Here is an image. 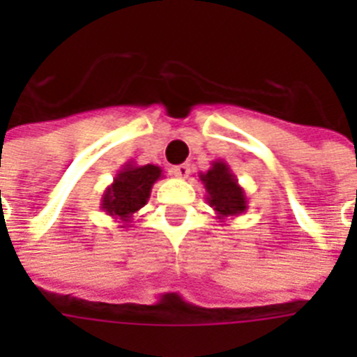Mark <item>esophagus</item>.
Instances as JSON below:
<instances>
[{"label":"esophagus","instance_id":"obj_1","mask_svg":"<svg viewBox=\"0 0 357 357\" xmlns=\"http://www.w3.org/2000/svg\"><path fill=\"white\" fill-rule=\"evenodd\" d=\"M172 174L176 176V178H189V174H190V167L187 165V162H183V165H178V167H174L172 168Z\"/></svg>","mask_w":357,"mask_h":357}]
</instances>
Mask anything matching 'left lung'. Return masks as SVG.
<instances>
[{"label": "left lung", "instance_id": "1", "mask_svg": "<svg viewBox=\"0 0 357 357\" xmlns=\"http://www.w3.org/2000/svg\"><path fill=\"white\" fill-rule=\"evenodd\" d=\"M200 181L206 189V200L217 215V220L224 222L226 218H235L248 209L246 192L238 185V179L228 162L213 161L207 172H200Z\"/></svg>", "mask_w": 357, "mask_h": 357}]
</instances>
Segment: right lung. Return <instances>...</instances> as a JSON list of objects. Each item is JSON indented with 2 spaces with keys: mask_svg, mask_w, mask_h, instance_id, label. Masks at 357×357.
Instances as JSON below:
<instances>
[{
  "mask_svg": "<svg viewBox=\"0 0 357 357\" xmlns=\"http://www.w3.org/2000/svg\"><path fill=\"white\" fill-rule=\"evenodd\" d=\"M162 178V168L157 165H137L126 162L114 176L113 183L103 190L102 209L109 217L119 220V228H129L135 213L148 204L151 187Z\"/></svg>",
  "mask_w": 357,
  "mask_h": 357,
  "instance_id": "right-lung-1",
  "label": "right lung"
}]
</instances>
